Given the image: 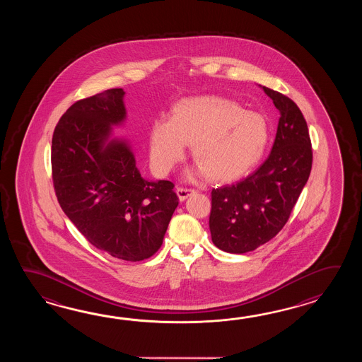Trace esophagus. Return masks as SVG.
<instances>
[{
    "mask_svg": "<svg viewBox=\"0 0 362 362\" xmlns=\"http://www.w3.org/2000/svg\"><path fill=\"white\" fill-rule=\"evenodd\" d=\"M176 192H177L178 199L181 200V202H184L186 198H189L190 195L194 194V190L192 189H186V187H177L176 189Z\"/></svg>",
    "mask_w": 362,
    "mask_h": 362,
    "instance_id": "1",
    "label": "esophagus"
}]
</instances>
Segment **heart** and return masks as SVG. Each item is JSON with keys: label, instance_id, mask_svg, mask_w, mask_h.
<instances>
[{"label": "heart", "instance_id": "1", "mask_svg": "<svg viewBox=\"0 0 362 362\" xmlns=\"http://www.w3.org/2000/svg\"><path fill=\"white\" fill-rule=\"evenodd\" d=\"M269 141L264 116L214 94L178 100L170 119H155L148 129V159L159 175H168L184 159L187 145L209 177L231 182L262 159ZM200 170V175H204Z\"/></svg>", "mask_w": 362, "mask_h": 362}]
</instances>
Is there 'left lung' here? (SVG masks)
<instances>
[{"instance_id":"left-lung-1","label":"left lung","mask_w":362,"mask_h":362,"mask_svg":"<svg viewBox=\"0 0 362 362\" xmlns=\"http://www.w3.org/2000/svg\"><path fill=\"white\" fill-rule=\"evenodd\" d=\"M262 89L281 115L269 156L245 180L211 192L212 242L230 254L254 251L277 235L312 170L310 139L300 108L281 93Z\"/></svg>"}]
</instances>
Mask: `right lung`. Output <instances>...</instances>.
<instances>
[{
  "mask_svg": "<svg viewBox=\"0 0 362 362\" xmlns=\"http://www.w3.org/2000/svg\"><path fill=\"white\" fill-rule=\"evenodd\" d=\"M124 94L108 89L62 116L52 141L53 184L63 212L93 246L141 262L162 246L178 202L175 185L142 177L129 142L112 137L127 119Z\"/></svg>",
  "mask_w": 362,
  "mask_h": 362,
  "instance_id": "add662e5",
  "label": "right lung"
}]
</instances>
